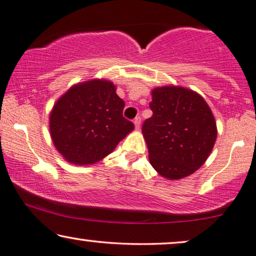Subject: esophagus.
Wrapping results in <instances>:
<instances>
[{
    "mask_svg": "<svg viewBox=\"0 0 256 256\" xmlns=\"http://www.w3.org/2000/svg\"><path fill=\"white\" fill-rule=\"evenodd\" d=\"M140 120H142V118H140L139 116L134 118V120H133V124H134L136 128H140Z\"/></svg>",
    "mask_w": 256,
    "mask_h": 256,
    "instance_id": "esophagus-1",
    "label": "esophagus"
}]
</instances>
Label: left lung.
Masks as SVG:
<instances>
[{
  "label": "left lung",
  "instance_id": "8db88e82",
  "mask_svg": "<svg viewBox=\"0 0 256 256\" xmlns=\"http://www.w3.org/2000/svg\"><path fill=\"white\" fill-rule=\"evenodd\" d=\"M153 116L144 122L150 162L161 176L178 180L195 172L217 139L214 114L203 97L175 86L152 90Z\"/></svg>",
  "mask_w": 256,
  "mask_h": 256
}]
</instances>
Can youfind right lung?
<instances>
[{"label":"right lung","instance_id":"1","mask_svg":"<svg viewBox=\"0 0 256 256\" xmlns=\"http://www.w3.org/2000/svg\"><path fill=\"white\" fill-rule=\"evenodd\" d=\"M124 100L108 80L86 81L67 90L50 114V132L56 148L68 162H98L134 128L123 117Z\"/></svg>","mask_w":256,"mask_h":256}]
</instances>
